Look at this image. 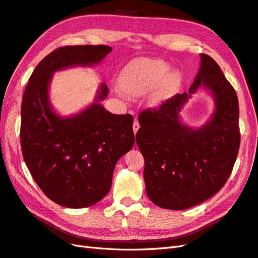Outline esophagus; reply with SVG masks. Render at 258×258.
Here are the masks:
<instances>
[{
    "mask_svg": "<svg viewBox=\"0 0 258 258\" xmlns=\"http://www.w3.org/2000/svg\"><path fill=\"white\" fill-rule=\"evenodd\" d=\"M141 126H140V123H138V121H137V118H135L134 120V124H133V131H134V134H136L137 133V131H138V128H140Z\"/></svg>",
    "mask_w": 258,
    "mask_h": 258,
    "instance_id": "esophagus-1",
    "label": "esophagus"
}]
</instances>
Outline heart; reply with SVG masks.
I'll list each match as a JSON object with an SVG mask.
<instances>
[{"label":"heart","instance_id":"b5f03b06","mask_svg":"<svg viewBox=\"0 0 258 258\" xmlns=\"http://www.w3.org/2000/svg\"><path fill=\"white\" fill-rule=\"evenodd\" d=\"M169 65L161 60H135L125 68L121 74V86L125 92L140 96L159 84L169 71ZM180 75L170 73L164 79L163 89L173 88L179 84Z\"/></svg>","mask_w":258,"mask_h":258}]
</instances>
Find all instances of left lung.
I'll list each match as a JSON object with an SVG mask.
<instances>
[{
    "label": "left lung",
    "mask_w": 258,
    "mask_h": 258,
    "mask_svg": "<svg viewBox=\"0 0 258 258\" xmlns=\"http://www.w3.org/2000/svg\"><path fill=\"white\" fill-rule=\"evenodd\" d=\"M201 60L188 92L138 115L136 143L145 159L146 193L161 208L183 210L214 196L228 181L239 153L236 92L213 57L202 53ZM200 87L213 92L216 111L210 121L193 130L179 122L178 112Z\"/></svg>",
    "instance_id": "left-lung-1"
}]
</instances>
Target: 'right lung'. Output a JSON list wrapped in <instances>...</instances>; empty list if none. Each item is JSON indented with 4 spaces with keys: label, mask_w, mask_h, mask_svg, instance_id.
<instances>
[{
    "label": "right lung",
    "mask_w": 258,
    "mask_h": 258,
    "mask_svg": "<svg viewBox=\"0 0 258 258\" xmlns=\"http://www.w3.org/2000/svg\"><path fill=\"white\" fill-rule=\"evenodd\" d=\"M111 50L102 44L58 48L37 65L24 91V160L45 196L63 207H89L102 200L111 189L117 160L135 143L133 116L112 114L99 103L108 95L105 84L96 102L74 116H58L50 104L48 90L54 72L97 64Z\"/></svg>",
    "instance_id": "1"
}]
</instances>
